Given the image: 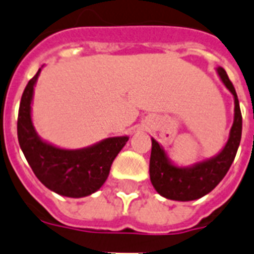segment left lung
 <instances>
[{"label":"left lung","mask_w":254,"mask_h":254,"mask_svg":"<svg viewBox=\"0 0 254 254\" xmlns=\"http://www.w3.org/2000/svg\"><path fill=\"white\" fill-rule=\"evenodd\" d=\"M222 83L234 96V124L224 147L209 159L197 162L191 166H177L167 154L159 142L151 138L150 156V180L152 187L162 197L174 201H193L213 190L230 170L241 139L243 117L234 84L228 79L223 67H216Z\"/></svg>","instance_id":"1"}]
</instances>
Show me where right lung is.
Returning a JSON list of instances; mask_svg holds the SVG:
<instances>
[{"instance_id":"obj_1","label":"right lung","mask_w":254,"mask_h":254,"mask_svg":"<svg viewBox=\"0 0 254 254\" xmlns=\"http://www.w3.org/2000/svg\"><path fill=\"white\" fill-rule=\"evenodd\" d=\"M41 69L24 88L18 115V141L41 184L70 198H82L106 183L113 160L129 141L127 135L109 137L83 148H61L44 141L32 123V99Z\"/></svg>"}]
</instances>
